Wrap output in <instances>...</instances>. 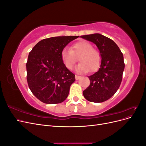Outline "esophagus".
Segmentation results:
<instances>
[{
  "mask_svg": "<svg viewBox=\"0 0 146 146\" xmlns=\"http://www.w3.org/2000/svg\"><path fill=\"white\" fill-rule=\"evenodd\" d=\"M75 77H76V79L77 80H79V79L80 78V76H77V75H76V76H75Z\"/></svg>",
  "mask_w": 146,
  "mask_h": 146,
  "instance_id": "esophagus-1",
  "label": "esophagus"
}]
</instances>
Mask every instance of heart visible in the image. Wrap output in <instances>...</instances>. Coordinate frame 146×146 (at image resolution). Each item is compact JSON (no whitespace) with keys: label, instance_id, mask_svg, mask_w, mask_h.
Returning a JSON list of instances; mask_svg holds the SVG:
<instances>
[{"label":"heart","instance_id":"b5f03b06","mask_svg":"<svg viewBox=\"0 0 146 146\" xmlns=\"http://www.w3.org/2000/svg\"><path fill=\"white\" fill-rule=\"evenodd\" d=\"M80 61L76 68L78 73H86L90 69L91 72L96 71L101 63L100 52L92 48V45L85 40L74 43L71 48H64L61 52V58L66 68L71 69L77 62V58Z\"/></svg>","mask_w":146,"mask_h":146}]
</instances>
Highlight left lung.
Returning a JSON list of instances; mask_svg holds the SVG:
<instances>
[{
	"label": "left lung",
	"instance_id": "1",
	"mask_svg": "<svg viewBox=\"0 0 146 146\" xmlns=\"http://www.w3.org/2000/svg\"><path fill=\"white\" fill-rule=\"evenodd\" d=\"M80 37L95 44L101 55L100 68L88 77L91 83L83 91V96L92 102H103L111 98L120 86L125 68L123 54L112 39L102 35L94 33Z\"/></svg>",
	"mask_w": 146,
	"mask_h": 146
}]
</instances>
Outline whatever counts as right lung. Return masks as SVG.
Here are the masks:
<instances>
[{"label":"right lung","mask_w":146,"mask_h":146,"mask_svg":"<svg viewBox=\"0 0 146 146\" xmlns=\"http://www.w3.org/2000/svg\"><path fill=\"white\" fill-rule=\"evenodd\" d=\"M79 36H56L38 42L29 53L27 80L33 95L43 103L55 104L68 98L75 75L66 68L61 52Z\"/></svg>","instance_id":"right-lung-1"}]
</instances>
